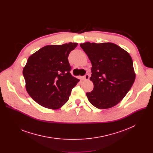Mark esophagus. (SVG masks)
I'll return each instance as SVG.
<instances>
[{"mask_svg": "<svg viewBox=\"0 0 153 153\" xmlns=\"http://www.w3.org/2000/svg\"><path fill=\"white\" fill-rule=\"evenodd\" d=\"M90 79V76L88 74H86L83 77V79L85 80H88Z\"/></svg>", "mask_w": 153, "mask_h": 153, "instance_id": "obj_1", "label": "esophagus"}]
</instances>
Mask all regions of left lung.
Returning a JSON list of instances; mask_svg holds the SVG:
<instances>
[{"instance_id": "1", "label": "left lung", "mask_w": 153, "mask_h": 153, "mask_svg": "<svg viewBox=\"0 0 153 153\" xmlns=\"http://www.w3.org/2000/svg\"><path fill=\"white\" fill-rule=\"evenodd\" d=\"M90 60L94 88L86 93L89 102L99 109L111 108L119 103L133 86L136 74L131 57L113 43H81Z\"/></svg>"}]
</instances>
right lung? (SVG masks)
<instances>
[{
  "label": "right lung",
  "instance_id": "1",
  "mask_svg": "<svg viewBox=\"0 0 153 153\" xmlns=\"http://www.w3.org/2000/svg\"><path fill=\"white\" fill-rule=\"evenodd\" d=\"M77 43L47 45L28 58L23 70L26 90L40 105L53 110L66 103L79 82L70 73L68 57Z\"/></svg>",
  "mask_w": 153,
  "mask_h": 153
}]
</instances>
